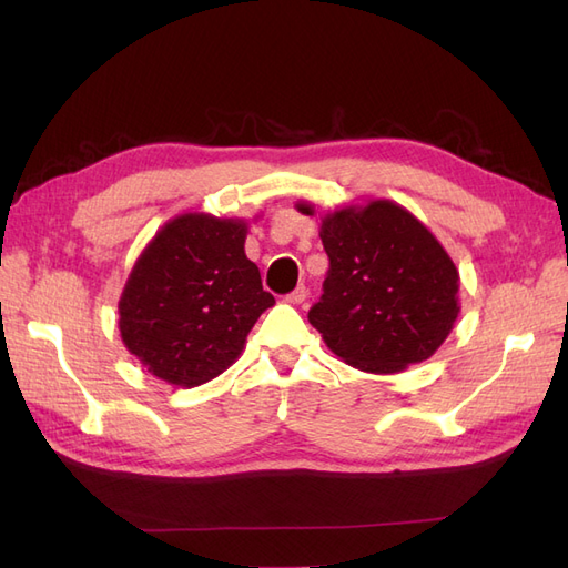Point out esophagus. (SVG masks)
Here are the masks:
<instances>
[{"instance_id": "obj_1", "label": "esophagus", "mask_w": 568, "mask_h": 568, "mask_svg": "<svg viewBox=\"0 0 568 568\" xmlns=\"http://www.w3.org/2000/svg\"><path fill=\"white\" fill-rule=\"evenodd\" d=\"M305 298H307V291H305V286H298V288H294V291H291V294L286 296V303L301 305Z\"/></svg>"}]
</instances>
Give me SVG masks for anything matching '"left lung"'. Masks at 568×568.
Instances as JSON below:
<instances>
[{
    "mask_svg": "<svg viewBox=\"0 0 568 568\" xmlns=\"http://www.w3.org/2000/svg\"><path fill=\"white\" fill-rule=\"evenodd\" d=\"M296 209L315 215V205ZM324 294L307 320L336 357L369 374H398L432 357L459 315V272L419 217L390 199L324 213Z\"/></svg>",
    "mask_w": 568,
    "mask_h": 568,
    "instance_id": "8db88e82",
    "label": "left lung"
}]
</instances>
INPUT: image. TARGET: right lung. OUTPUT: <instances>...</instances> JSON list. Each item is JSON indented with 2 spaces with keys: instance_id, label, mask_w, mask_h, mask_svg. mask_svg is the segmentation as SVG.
I'll return each mask as SVG.
<instances>
[{
  "instance_id": "add662e5",
  "label": "right lung",
  "mask_w": 568,
  "mask_h": 568,
  "mask_svg": "<svg viewBox=\"0 0 568 568\" xmlns=\"http://www.w3.org/2000/svg\"><path fill=\"white\" fill-rule=\"evenodd\" d=\"M248 220L182 213L151 236L118 301L125 348L161 382L194 388L230 369L267 307L246 257Z\"/></svg>"
}]
</instances>
